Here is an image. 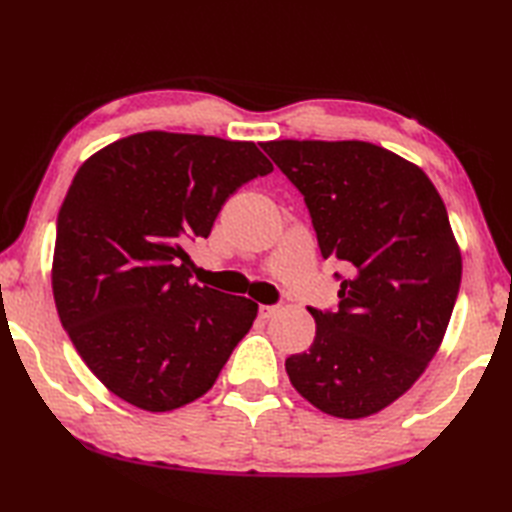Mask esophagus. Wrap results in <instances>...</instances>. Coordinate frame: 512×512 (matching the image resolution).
I'll return each instance as SVG.
<instances>
[{"label":"esophagus","instance_id":"esophagus-1","mask_svg":"<svg viewBox=\"0 0 512 512\" xmlns=\"http://www.w3.org/2000/svg\"><path fill=\"white\" fill-rule=\"evenodd\" d=\"M277 314V306H259V317L262 319H270V317H275Z\"/></svg>","mask_w":512,"mask_h":512}]
</instances>
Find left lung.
<instances>
[{
  "label": "left lung",
  "instance_id": "obj_1",
  "mask_svg": "<svg viewBox=\"0 0 512 512\" xmlns=\"http://www.w3.org/2000/svg\"><path fill=\"white\" fill-rule=\"evenodd\" d=\"M262 149L303 193L321 255L350 268L339 310H310L317 336L286 358L290 383L334 418L374 416L440 350L462 281L458 239L418 165L363 140H270Z\"/></svg>",
  "mask_w": 512,
  "mask_h": 512
}]
</instances>
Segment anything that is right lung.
<instances>
[{
  "mask_svg": "<svg viewBox=\"0 0 512 512\" xmlns=\"http://www.w3.org/2000/svg\"><path fill=\"white\" fill-rule=\"evenodd\" d=\"M273 171L255 143L143 132L96 151L57 217L52 295L83 363L129 405L173 411L220 376L257 303L191 281L184 244Z\"/></svg>",
  "mask_w": 512,
  "mask_h": 512,
  "instance_id": "1",
  "label": "right lung"
}]
</instances>
